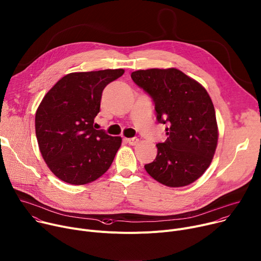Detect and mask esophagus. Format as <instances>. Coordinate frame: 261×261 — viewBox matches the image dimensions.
<instances>
[{"label": "esophagus", "mask_w": 261, "mask_h": 261, "mask_svg": "<svg viewBox=\"0 0 261 261\" xmlns=\"http://www.w3.org/2000/svg\"><path fill=\"white\" fill-rule=\"evenodd\" d=\"M125 141L129 144V145H137L139 143V139L137 137L134 138H127L125 139Z\"/></svg>", "instance_id": "obj_1"}]
</instances>
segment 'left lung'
I'll return each instance as SVG.
<instances>
[{"instance_id":"1","label":"left lung","mask_w":261,"mask_h":261,"mask_svg":"<svg viewBox=\"0 0 261 261\" xmlns=\"http://www.w3.org/2000/svg\"><path fill=\"white\" fill-rule=\"evenodd\" d=\"M130 76L152 98L158 122L167 124L166 141L156 144V156L145 170L168 187L193 183L211 164L217 146L218 128L209 94L175 68L139 70Z\"/></svg>"}]
</instances>
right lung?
<instances>
[{
    "label": "right lung",
    "mask_w": 261,
    "mask_h": 261,
    "mask_svg": "<svg viewBox=\"0 0 261 261\" xmlns=\"http://www.w3.org/2000/svg\"><path fill=\"white\" fill-rule=\"evenodd\" d=\"M123 69L75 72L64 76L45 95L35 114L39 150L63 182L85 185L101 176L121 146V137L95 129L103 89Z\"/></svg>",
    "instance_id": "add662e5"
}]
</instances>
